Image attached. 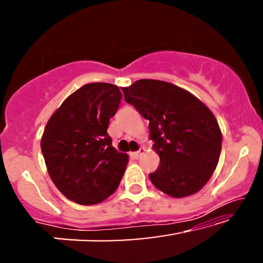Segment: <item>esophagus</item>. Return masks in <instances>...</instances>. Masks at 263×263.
I'll return each mask as SVG.
<instances>
[{
  "mask_svg": "<svg viewBox=\"0 0 263 263\" xmlns=\"http://www.w3.org/2000/svg\"><path fill=\"white\" fill-rule=\"evenodd\" d=\"M143 152H145V148H140V149L138 151V152H134V153H133V157H134L135 159H139V158L141 157L142 154H143Z\"/></svg>",
  "mask_w": 263,
  "mask_h": 263,
  "instance_id": "obj_1",
  "label": "esophagus"
}]
</instances>
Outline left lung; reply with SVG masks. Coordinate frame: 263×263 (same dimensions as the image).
Returning <instances> with one entry per match:
<instances>
[{
  "label": "left lung",
  "instance_id": "left-lung-1",
  "mask_svg": "<svg viewBox=\"0 0 263 263\" xmlns=\"http://www.w3.org/2000/svg\"><path fill=\"white\" fill-rule=\"evenodd\" d=\"M124 100L149 121L160 165L151 182L172 197L195 194L210 181L221 152L220 128L211 110L178 86L142 79L122 88Z\"/></svg>",
  "mask_w": 263,
  "mask_h": 263
}]
</instances>
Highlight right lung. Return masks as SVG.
<instances>
[{"label": "right lung", "instance_id": "obj_1", "mask_svg": "<svg viewBox=\"0 0 263 263\" xmlns=\"http://www.w3.org/2000/svg\"><path fill=\"white\" fill-rule=\"evenodd\" d=\"M122 93L106 82L84 85L57 109L44 129L41 147L50 178L79 204H96L117 189L127 154L117 152L107 134Z\"/></svg>", "mask_w": 263, "mask_h": 263}]
</instances>
